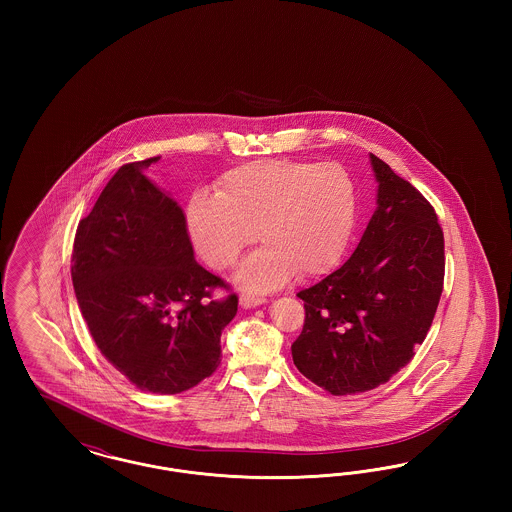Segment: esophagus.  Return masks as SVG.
<instances>
[{"instance_id": "esophagus-1", "label": "esophagus", "mask_w": 512, "mask_h": 512, "mask_svg": "<svg viewBox=\"0 0 512 512\" xmlns=\"http://www.w3.org/2000/svg\"><path fill=\"white\" fill-rule=\"evenodd\" d=\"M263 303H267V299L261 297V295H253V293H242V295H240V305H242L244 309L259 307V305H263Z\"/></svg>"}]
</instances>
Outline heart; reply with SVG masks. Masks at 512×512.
<instances>
[{
  "mask_svg": "<svg viewBox=\"0 0 512 512\" xmlns=\"http://www.w3.org/2000/svg\"><path fill=\"white\" fill-rule=\"evenodd\" d=\"M355 207V186L340 165L261 159L224 172L217 195H194L188 226L201 257L217 268L232 267L259 236L265 245L245 259L236 280L268 290L293 272L332 267L349 242Z\"/></svg>",
  "mask_w": 512,
  "mask_h": 512,
  "instance_id": "b5f03b06",
  "label": "heart"
}]
</instances>
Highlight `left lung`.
I'll list each match as a JSON object with an SVG mask.
<instances>
[{"instance_id":"1","label":"left lung","mask_w":512,"mask_h":512,"mask_svg":"<svg viewBox=\"0 0 512 512\" xmlns=\"http://www.w3.org/2000/svg\"><path fill=\"white\" fill-rule=\"evenodd\" d=\"M378 207L353 255L297 293L305 324L293 365L332 395L374 390L414 357L443 290V230L413 184L370 153Z\"/></svg>"}]
</instances>
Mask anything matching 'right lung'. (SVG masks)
I'll return each mask as SVG.
<instances>
[{"label":"right lung","instance_id":"add662e5","mask_svg":"<svg viewBox=\"0 0 512 512\" xmlns=\"http://www.w3.org/2000/svg\"><path fill=\"white\" fill-rule=\"evenodd\" d=\"M159 157L122 165L78 222L74 293L101 355L138 390L174 395L220 365L238 295L194 257L186 217L146 176Z\"/></svg>","mask_w":512,"mask_h":512}]
</instances>
